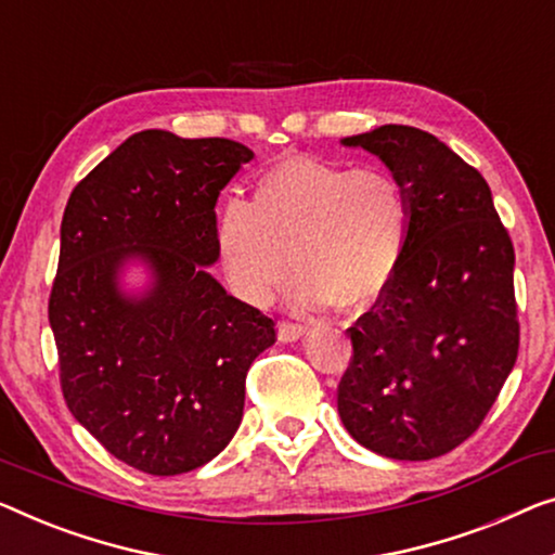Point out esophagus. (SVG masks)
<instances>
[{"instance_id":"34e87169","label":"esophagus","mask_w":555,"mask_h":555,"mask_svg":"<svg viewBox=\"0 0 555 555\" xmlns=\"http://www.w3.org/2000/svg\"><path fill=\"white\" fill-rule=\"evenodd\" d=\"M304 334H306V328L301 324H292V321H281L279 324V341L281 344L299 341Z\"/></svg>"}]
</instances>
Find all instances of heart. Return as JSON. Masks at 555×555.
I'll return each mask as SVG.
<instances>
[{
	"label": "heart",
	"instance_id": "b5f03b06",
	"mask_svg": "<svg viewBox=\"0 0 555 555\" xmlns=\"http://www.w3.org/2000/svg\"><path fill=\"white\" fill-rule=\"evenodd\" d=\"M409 217V196L388 169L286 156L259 173L249 206L221 209L214 244L231 292L246 304L267 306L294 267L299 309L361 311L391 284Z\"/></svg>",
	"mask_w": 555,
	"mask_h": 555
}]
</instances>
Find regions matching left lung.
Listing matches in <instances>:
<instances>
[{"mask_svg":"<svg viewBox=\"0 0 555 555\" xmlns=\"http://www.w3.org/2000/svg\"><path fill=\"white\" fill-rule=\"evenodd\" d=\"M341 144L391 169L411 217L391 284L346 331L338 416L386 459L443 456L483 424L518 357L514 244L486 179L428 131L386 124Z\"/></svg>","mask_w":555,"mask_h":555,"instance_id":"left-lung-1","label":"left lung"}]
</instances>
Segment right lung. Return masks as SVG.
I'll return each mask as SVG.
<instances>
[{
	"label": "right lung",
	"mask_w": 555,
	"mask_h": 555,
	"mask_svg": "<svg viewBox=\"0 0 555 555\" xmlns=\"http://www.w3.org/2000/svg\"><path fill=\"white\" fill-rule=\"evenodd\" d=\"M251 159L231 139L146 129L66 202L49 296L64 401L144 474H186L219 456L242 424L246 371L276 341L274 321L206 271L219 259V192ZM129 260L153 276L142 295L120 288Z\"/></svg>",
	"instance_id": "right-lung-1"
}]
</instances>
